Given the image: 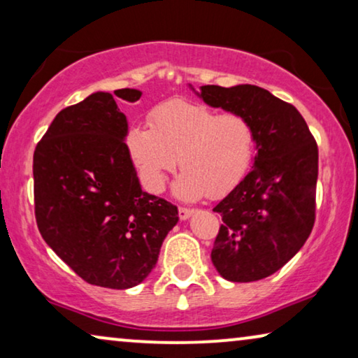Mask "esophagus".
Instances as JSON below:
<instances>
[{"instance_id": "1", "label": "esophagus", "mask_w": 358, "mask_h": 358, "mask_svg": "<svg viewBox=\"0 0 358 358\" xmlns=\"http://www.w3.org/2000/svg\"><path fill=\"white\" fill-rule=\"evenodd\" d=\"M192 213H194L192 208H184V207L179 208V218H180V220H187V218H190V215H192Z\"/></svg>"}]
</instances>
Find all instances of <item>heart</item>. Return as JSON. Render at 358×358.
I'll return each instance as SVG.
<instances>
[{
  "label": "heart",
  "mask_w": 358,
  "mask_h": 358,
  "mask_svg": "<svg viewBox=\"0 0 358 358\" xmlns=\"http://www.w3.org/2000/svg\"><path fill=\"white\" fill-rule=\"evenodd\" d=\"M148 122L150 129L130 127L125 146L150 192H163L178 159L174 194L184 202L223 197L251 169L256 130L246 115L171 99L151 109Z\"/></svg>",
  "instance_id": "1"
}]
</instances>
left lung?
Returning a JSON list of instances; mask_svg holds the SVG:
<instances>
[{
	"label": "left lung",
	"instance_id": "1",
	"mask_svg": "<svg viewBox=\"0 0 358 358\" xmlns=\"http://www.w3.org/2000/svg\"><path fill=\"white\" fill-rule=\"evenodd\" d=\"M197 96L205 104L246 115L256 130L252 169L213 208L223 224L212 262L229 282L261 280L285 266L310 236L317 145L300 112L262 87L207 85Z\"/></svg>",
	"mask_w": 358,
	"mask_h": 358
}]
</instances>
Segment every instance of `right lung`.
<instances>
[{"mask_svg": "<svg viewBox=\"0 0 358 358\" xmlns=\"http://www.w3.org/2000/svg\"><path fill=\"white\" fill-rule=\"evenodd\" d=\"M135 102L138 90H117ZM129 122L110 92L60 110L34 151L38 231L91 285L125 290L150 275L178 207L141 190L125 146Z\"/></svg>", "mask_w": 358, "mask_h": 358, "instance_id": "obj_1", "label": "right lung"}]
</instances>
